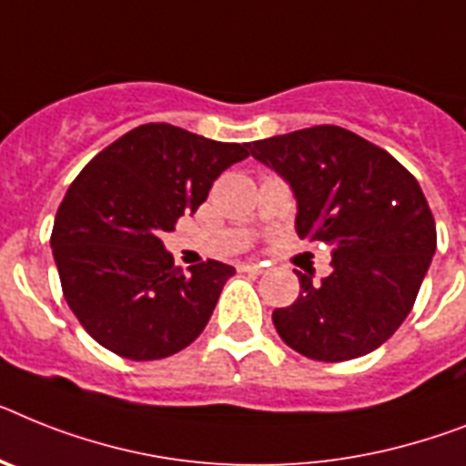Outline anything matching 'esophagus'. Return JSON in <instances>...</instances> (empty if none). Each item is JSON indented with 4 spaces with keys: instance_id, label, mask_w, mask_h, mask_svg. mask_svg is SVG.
I'll return each mask as SVG.
<instances>
[{
    "instance_id": "34e87169",
    "label": "esophagus",
    "mask_w": 466,
    "mask_h": 466,
    "mask_svg": "<svg viewBox=\"0 0 466 466\" xmlns=\"http://www.w3.org/2000/svg\"><path fill=\"white\" fill-rule=\"evenodd\" d=\"M240 268L242 271H252V274H261V271H264V267H261V264H257V261H242Z\"/></svg>"
}]
</instances>
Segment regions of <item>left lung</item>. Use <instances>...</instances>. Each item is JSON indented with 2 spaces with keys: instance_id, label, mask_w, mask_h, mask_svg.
<instances>
[{
  "instance_id": "8db88e82",
  "label": "left lung",
  "mask_w": 466,
  "mask_h": 466,
  "mask_svg": "<svg viewBox=\"0 0 466 466\" xmlns=\"http://www.w3.org/2000/svg\"><path fill=\"white\" fill-rule=\"evenodd\" d=\"M298 199L295 230L326 242L330 276L299 274V295L274 309L283 343L319 362L369 355L412 311L436 252V221L417 178L386 149L338 126L252 142Z\"/></svg>"
}]
</instances>
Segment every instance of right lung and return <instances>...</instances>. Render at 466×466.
<instances>
[{
  "instance_id": "add662e5",
  "label": "right lung",
  "mask_w": 466,
  "mask_h": 466,
  "mask_svg": "<svg viewBox=\"0 0 466 466\" xmlns=\"http://www.w3.org/2000/svg\"><path fill=\"white\" fill-rule=\"evenodd\" d=\"M248 147L145 123L73 180L49 242L64 298L102 348L149 362L176 355L205 330L236 268L207 259L183 274L161 233L195 214L214 180L249 157Z\"/></svg>"
}]
</instances>
